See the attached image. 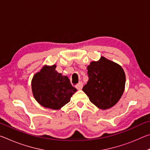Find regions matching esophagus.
<instances>
[{
  "label": "esophagus",
  "instance_id": "esophagus-1",
  "mask_svg": "<svg viewBox=\"0 0 150 150\" xmlns=\"http://www.w3.org/2000/svg\"><path fill=\"white\" fill-rule=\"evenodd\" d=\"M76 88H77L78 90H81L83 88V83L82 82H79L78 83V84L76 85Z\"/></svg>",
  "mask_w": 150,
  "mask_h": 150
}]
</instances>
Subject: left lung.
<instances>
[{
    "mask_svg": "<svg viewBox=\"0 0 150 150\" xmlns=\"http://www.w3.org/2000/svg\"><path fill=\"white\" fill-rule=\"evenodd\" d=\"M88 81L83 88L91 103L100 109H108L117 103L122 95L125 73L117 63L101 57L87 67Z\"/></svg>",
    "mask_w": 150,
    "mask_h": 150,
    "instance_id": "obj_1",
    "label": "left lung"
}]
</instances>
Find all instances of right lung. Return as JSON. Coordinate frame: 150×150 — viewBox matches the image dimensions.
<instances>
[{
  "label": "right lung",
  "instance_id": "obj_1",
  "mask_svg": "<svg viewBox=\"0 0 150 150\" xmlns=\"http://www.w3.org/2000/svg\"><path fill=\"white\" fill-rule=\"evenodd\" d=\"M56 65L44 66L32 80L34 98L42 106L59 109L70 101L77 89L71 84L69 78L55 71Z\"/></svg>",
  "mask_w": 150,
  "mask_h": 150
}]
</instances>
